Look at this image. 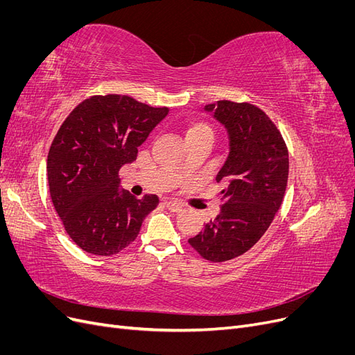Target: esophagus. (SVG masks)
Masks as SVG:
<instances>
[{
    "mask_svg": "<svg viewBox=\"0 0 355 355\" xmlns=\"http://www.w3.org/2000/svg\"><path fill=\"white\" fill-rule=\"evenodd\" d=\"M166 207L170 210V211H175V213H179L180 210H182V206L178 202V201H175V200H166Z\"/></svg>",
    "mask_w": 355,
    "mask_h": 355,
    "instance_id": "esophagus-1",
    "label": "esophagus"
}]
</instances>
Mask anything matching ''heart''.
<instances>
[{"label": "heart", "instance_id": "b5f03b06", "mask_svg": "<svg viewBox=\"0 0 355 355\" xmlns=\"http://www.w3.org/2000/svg\"><path fill=\"white\" fill-rule=\"evenodd\" d=\"M184 135L188 145L198 142H207L211 145L214 141V130L211 124L200 120V118H191V120H188V123L184 125Z\"/></svg>", "mask_w": 355, "mask_h": 355}]
</instances>
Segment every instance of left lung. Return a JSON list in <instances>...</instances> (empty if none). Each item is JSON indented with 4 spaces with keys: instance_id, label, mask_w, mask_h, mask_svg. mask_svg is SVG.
I'll return each instance as SVG.
<instances>
[{
    "instance_id": "1",
    "label": "left lung",
    "mask_w": 355,
    "mask_h": 355,
    "mask_svg": "<svg viewBox=\"0 0 355 355\" xmlns=\"http://www.w3.org/2000/svg\"><path fill=\"white\" fill-rule=\"evenodd\" d=\"M204 110L227 127L230 155L216 180L220 213L189 245L209 262L239 257L261 240L280 209L288 178V151L272 120L249 102L218 101Z\"/></svg>"
}]
</instances>
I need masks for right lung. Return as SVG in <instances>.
<instances>
[{
  "label": "right lung",
  "mask_w": 355,
  "mask_h": 355,
  "mask_svg": "<svg viewBox=\"0 0 355 355\" xmlns=\"http://www.w3.org/2000/svg\"><path fill=\"white\" fill-rule=\"evenodd\" d=\"M167 112L130 96L94 94L62 123L47 157L49 189L63 228L84 252L120 253L158 206L154 194L118 191V173Z\"/></svg>",
  "instance_id": "1"
}]
</instances>
